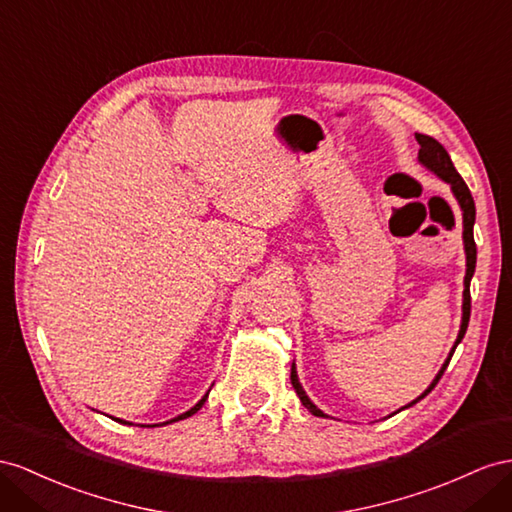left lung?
<instances>
[{"mask_svg":"<svg viewBox=\"0 0 512 512\" xmlns=\"http://www.w3.org/2000/svg\"><path fill=\"white\" fill-rule=\"evenodd\" d=\"M415 138H417V142H419V162H422L426 168H430L432 173H435L437 177H441L443 181L450 183L452 192H454V196H456V201H458V205H461V209H463V240H465V255H467V272H465V292H463V322H461V331H458V337H456V344H454V348H452V352H450L448 361L443 363V368H441V372L437 374L435 381H432V385L422 393V396H419L417 400H413L411 404L419 402L424 396H428V393H430L432 389H435V385L439 383V378L443 376L445 368H448V363H450V359H452V355H454L456 346L461 344V339L465 337L467 324H469V313H471L469 283H471V277H474V270H476V242H474L476 205H474V196H471V192H469V188H467V183L463 181V177L458 175V170L454 168V164H452V160H450V155H448V151H445V147H443L441 142H437L435 138H430V136H424V134H415ZM292 385H294V389H296V393H298L300 402L305 404V409H309L316 417H324V413L318 409V406L313 404V402L305 396L303 387H300V383H298V376H296V368H294V365H292ZM411 404H406V406H411Z\"/></svg>","mask_w":512,"mask_h":512,"instance_id":"obj_1","label":"left lung"}]
</instances>
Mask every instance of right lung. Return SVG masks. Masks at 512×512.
<instances>
[{
	"instance_id": "obj_1",
	"label": "right lung",
	"mask_w": 512,
	"mask_h": 512,
	"mask_svg": "<svg viewBox=\"0 0 512 512\" xmlns=\"http://www.w3.org/2000/svg\"><path fill=\"white\" fill-rule=\"evenodd\" d=\"M205 400H207V396H205V398H203V400H201V402H199V404H194V406H192V409H190V411H186V413H183V415H179V417H175V419H170V422H179V419H186V417H190V415H194V413H196V411H199V409H201V406H203V404H205ZM119 422H123V419H119ZM166 424H168V422H166Z\"/></svg>"
}]
</instances>
